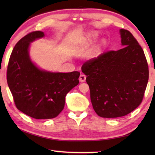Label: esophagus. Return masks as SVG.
<instances>
[{"label": "esophagus", "instance_id": "1", "mask_svg": "<svg viewBox=\"0 0 155 155\" xmlns=\"http://www.w3.org/2000/svg\"><path fill=\"white\" fill-rule=\"evenodd\" d=\"M79 81L81 83H83V82L86 81V76L83 74H81L79 77Z\"/></svg>", "mask_w": 155, "mask_h": 155}]
</instances>
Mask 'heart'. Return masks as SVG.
<instances>
[{
	"label": "heart",
	"mask_w": 155,
	"mask_h": 155,
	"mask_svg": "<svg viewBox=\"0 0 155 155\" xmlns=\"http://www.w3.org/2000/svg\"><path fill=\"white\" fill-rule=\"evenodd\" d=\"M91 38L94 39L95 38H96V34H93V35L91 36ZM104 44H105V40H104V39H102V40L99 42H98L96 47H95V48L93 49V51H92L91 53L88 54V58L93 59L94 58L97 57V56L98 55V53H99L100 50L103 47Z\"/></svg>",
	"instance_id": "b5f03b06"
}]
</instances>
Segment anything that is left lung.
Segmentation results:
<instances>
[{
    "mask_svg": "<svg viewBox=\"0 0 155 155\" xmlns=\"http://www.w3.org/2000/svg\"><path fill=\"white\" fill-rule=\"evenodd\" d=\"M119 32L123 48L104 52L82 66L93 107L103 118L133 111L142 102L149 80L143 48L129 31L121 28Z\"/></svg>",
    "mask_w": 155,
    "mask_h": 155,
    "instance_id": "8db88e82",
    "label": "left lung"
}]
</instances>
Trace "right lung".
Wrapping results in <instances>:
<instances>
[{
    "label": "right lung",
    "instance_id": "add662e5",
    "mask_svg": "<svg viewBox=\"0 0 155 155\" xmlns=\"http://www.w3.org/2000/svg\"><path fill=\"white\" fill-rule=\"evenodd\" d=\"M45 36L35 31L22 38L13 48L7 68V83L16 108L36 119L57 117L64 107L66 95L79 83V72L46 71L32 61L31 43Z\"/></svg>",
    "mask_w": 155,
    "mask_h": 155
}]
</instances>
